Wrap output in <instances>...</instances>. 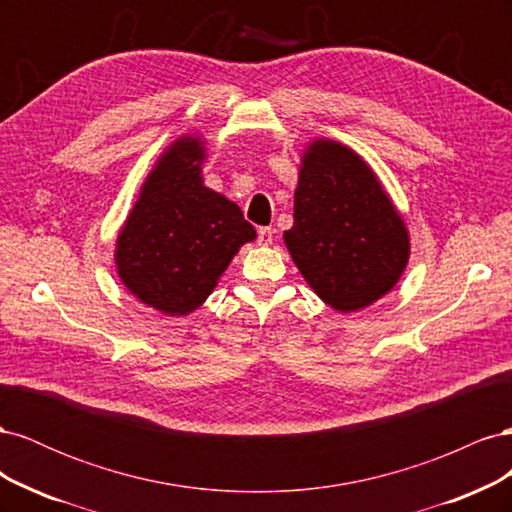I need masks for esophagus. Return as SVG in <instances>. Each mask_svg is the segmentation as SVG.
<instances>
[{
  "instance_id": "34e87169",
  "label": "esophagus",
  "mask_w": 512,
  "mask_h": 512,
  "mask_svg": "<svg viewBox=\"0 0 512 512\" xmlns=\"http://www.w3.org/2000/svg\"><path fill=\"white\" fill-rule=\"evenodd\" d=\"M258 243L260 245H271L273 243V228H269V226L258 228Z\"/></svg>"
}]
</instances>
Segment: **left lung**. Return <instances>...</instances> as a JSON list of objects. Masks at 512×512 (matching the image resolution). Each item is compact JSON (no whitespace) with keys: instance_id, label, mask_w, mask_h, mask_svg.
<instances>
[{"instance_id":"1","label":"left lung","mask_w":512,"mask_h":512,"mask_svg":"<svg viewBox=\"0 0 512 512\" xmlns=\"http://www.w3.org/2000/svg\"><path fill=\"white\" fill-rule=\"evenodd\" d=\"M284 241L307 284L339 312L384 297L410 254L406 226L376 175L333 141H318L303 156Z\"/></svg>"}]
</instances>
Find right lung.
I'll return each mask as SVG.
<instances>
[{"label":"right lung","instance_id":"add662e5","mask_svg":"<svg viewBox=\"0 0 512 512\" xmlns=\"http://www.w3.org/2000/svg\"><path fill=\"white\" fill-rule=\"evenodd\" d=\"M203 147L181 138L143 185L117 239L123 284L143 303L183 316L203 303L254 226L228 198L200 181Z\"/></svg>","mask_w":512,"mask_h":512}]
</instances>
